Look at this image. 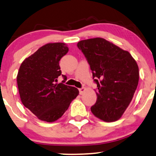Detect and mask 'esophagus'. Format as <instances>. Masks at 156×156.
I'll list each match as a JSON object with an SVG mask.
<instances>
[{"mask_svg": "<svg viewBox=\"0 0 156 156\" xmlns=\"http://www.w3.org/2000/svg\"><path fill=\"white\" fill-rule=\"evenodd\" d=\"M85 87L80 88V89H79V93H80V94H83V92H85Z\"/></svg>", "mask_w": 156, "mask_h": 156, "instance_id": "obj_1", "label": "esophagus"}]
</instances>
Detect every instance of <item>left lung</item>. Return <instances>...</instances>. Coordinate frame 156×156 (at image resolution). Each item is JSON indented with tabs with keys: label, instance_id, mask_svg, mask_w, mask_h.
I'll use <instances>...</instances> for the list:
<instances>
[{
	"label": "left lung",
	"instance_id": "obj_1",
	"mask_svg": "<svg viewBox=\"0 0 156 156\" xmlns=\"http://www.w3.org/2000/svg\"><path fill=\"white\" fill-rule=\"evenodd\" d=\"M97 85L91 111L104 121L119 119L131 102L139 83V68L127 51L101 38L78 42Z\"/></svg>",
	"mask_w": 156,
	"mask_h": 156
}]
</instances>
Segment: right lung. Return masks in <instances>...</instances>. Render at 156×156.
Here are the masks:
<instances>
[{
	"label": "right lung",
	"instance_id": "1",
	"mask_svg": "<svg viewBox=\"0 0 156 156\" xmlns=\"http://www.w3.org/2000/svg\"><path fill=\"white\" fill-rule=\"evenodd\" d=\"M69 52L62 43L43 45L21 64L17 77L21 101L38 119L54 122L63 115L76 98L77 88L64 84L59 62ZM64 80L57 84V78Z\"/></svg>",
	"mask_w": 156,
	"mask_h": 156
}]
</instances>
